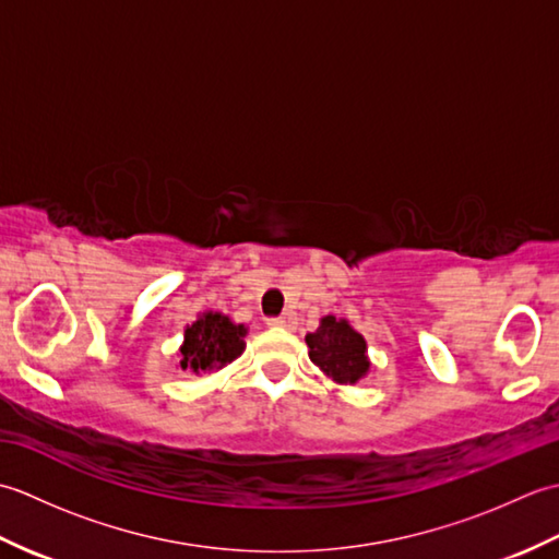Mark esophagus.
Listing matches in <instances>:
<instances>
[{
  "instance_id": "34e87169",
  "label": "esophagus",
  "mask_w": 559,
  "mask_h": 559,
  "mask_svg": "<svg viewBox=\"0 0 559 559\" xmlns=\"http://www.w3.org/2000/svg\"><path fill=\"white\" fill-rule=\"evenodd\" d=\"M271 326H278V329H295V324H298V317H295V312H286L281 317H273L269 319Z\"/></svg>"
}]
</instances>
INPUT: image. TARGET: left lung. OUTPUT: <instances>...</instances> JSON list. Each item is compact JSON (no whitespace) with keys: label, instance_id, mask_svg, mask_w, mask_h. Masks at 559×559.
<instances>
[{"label":"left lung","instance_id":"obj_1","mask_svg":"<svg viewBox=\"0 0 559 559\" xmlns=\"http://www.w3.org/2000/svg\"><path fill=\"white\" fill-rule=\"evenodd\" d=\"M310 360L336 384H358L370 372L367 343L346 319L322 317L314 334H307Z\"/></svg>","mask_w":559,"mask_h":559}]
</instances>
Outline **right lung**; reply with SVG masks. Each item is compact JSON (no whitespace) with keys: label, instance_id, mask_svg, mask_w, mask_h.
<instances>
[{"label":"right lung","instance_id":"right-lung-1","mask_svg":"<svg viewBox=\"0 0 559 559\" xmlns=\"http://www.w3.org/2000/svg\"><path fill=\"white\" fill-rule=\"evenodd\" d=\"M247 326L235 324L221 312L199 314L197 322L185 329L180 346V370L192 374L221 370L245 350Z\"/></svg>","mask_w":559,"mask_h":559}]
</instances>
